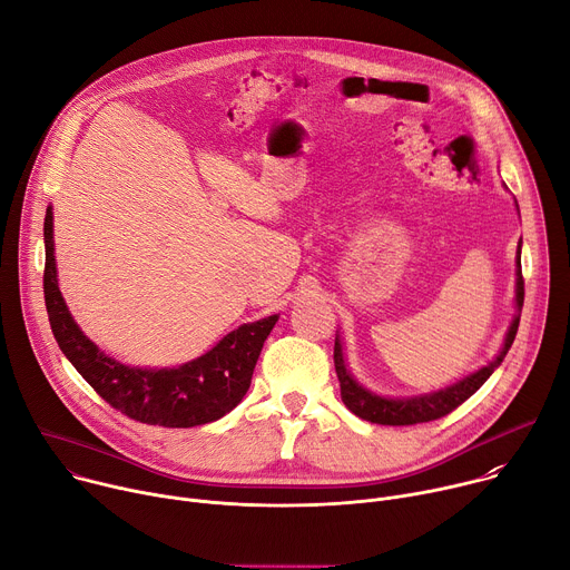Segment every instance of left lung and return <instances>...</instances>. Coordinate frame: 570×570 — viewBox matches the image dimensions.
Masks as SVG:
<instances>
[{
	"label": "left lung",
	"instance_id": "obj_1",
	"mask_svg": "<svg viewBox=\"0 0 570 570\" xmlns=\"http://www.w3.org/2000/svg\"><path fill=\"white\" fill-rule=\"evenodd\" d=\"M523 273H521V246H519V257H517V308H523ZM519 317L521 313H517V317L510 324V332L505 336V345L501 350V354L490 363L480 367L478 372L469 374L466 379L431 392V394H422V396H413V399H387V396H379L370 390H365L363 385H358L354 381V376L350 374L345 358H343V345L336 338L334 345V363H336V374L341 381V396L347 409L372 424H383V426H411V424H424V422H433L440 420L449 413H453L460 403H464L487 379L492 376V372L503 363L505 354L510 352L517 330H519Z\"/></svg>",
	"mask_w": 570,
	"mask_h": 570
}]
</instances>
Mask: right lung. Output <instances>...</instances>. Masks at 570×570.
I'll list each match as a JSON object with an SVG mask.
<instances>
[{
	"label": "right lung",
	"mask_w": 570,
	"mask_h": 570,
	"mask_svg": "<svg viewBox=\"0 0 570 570\" xmlns=\"http://www.w3.org/2000/svg\"><path fill=\"white\" fill-rule=\"evenodd\" d=\"M45 304L51 332L76 367L101 399L121 415L165 429H191L227 415L246 396L264 341L279 315L243 324L214 350L171 370L128 367L106 356L78 330L58 288L53 259V212L45 216Z\"/></svg>",
	"instance_id": "right-lung-1"
}]
</instances>
